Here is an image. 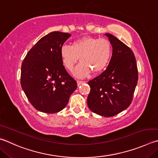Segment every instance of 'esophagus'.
I'll use <instances>...</instances> for the list:
<instances>
[{
    "instance_id": "esophagus-1",
    "label": "esophagus",
    "mask_w": 158,
    "mask_h": 158,
    "mask_svg": "<svg viewBox=\"0 0 158 158\" xmlns=\"http://www.w3.org/2000/svg\"><path fill=\"white\" fill-rule=\"evenodd\" d=\"M84 83H85V81H77V85H80L81 84H84Z\"/></svg>"
}]
</instances>
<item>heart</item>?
Here are the masks:
<instances>
[{
  "mask_svg": "<svg viewBox=\"0 0 158 158\" xmlns=\"http://www.w3.org/2000/svg\"><path fill=\"white\" fill-rule=\"evenodd\" d=\"M60 54L64 66L70 71L74 69L80 58L81 63L74 74L84 77L91 70L97 74L105 70L111 57L112 45L108 39L84 36L74 41L70 46H62Z\"/></svg>",
  "mask_w": 158,
  "mask_h": 158,
  "instance_id": "b5f03b06",
  "label": "heart"
}]
</instances>
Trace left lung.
Listing matches in <instances>:
<instances>
[{
  "mask_svg": "<svg viewBox=\"0 0 158 158\" xmlns=\"http://www.w3.org/2000/svg\"><path fill=\"white\" fill-rule=\"evenodd\" d=\"M113 47V55L106 69L88 81L87 99L90 110L101 116L113 117L131 104L138 81L133 52L110 34H105Z\"/></svg>",
  "mask_w": 158,
  "mask_h": 158,
  "instance_id": "left-lung-1",
  "label": "left lung"
}]
</instances>
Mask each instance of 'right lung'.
<instances>
[{
    "label": "right lung",
    "instance_id": "add662e5",
    "mask_svg": "<svg viewBox=\"0 0 158 158\" xmlns=\"http://www.w3.org/2000/svg\"><path fill=\"white\" fill-rule=\"evenodd\" d=\"M71 36L52 31L28 52L21 65V85L31 104L43 113H56L68 104L77 81L68 73L60 51Z\"/></svg>",
    "mask_w": 158,
    "mask_h": 158
}]
</instances>
